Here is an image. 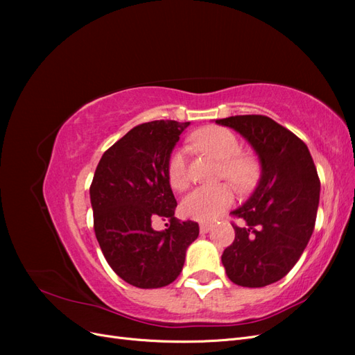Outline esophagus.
I'll return each mask as SVG.
<instances>
[{
  "label": "esophagus",
  "instance_id": "obj_1",
  "mask_svg": "<svg viewBox=\"0 0 355 355\" xmlns=\"http://www.w3.org/2000/svg\"><path fill=\"white\" fill-rule=\"evenodd\" d=\"M211 227H213L211 222H202V223H200V231L201 232H209L211 230Z\"/></svg>",
  "mask_w": 355,
  "mask_h": 355
}]
</instances>
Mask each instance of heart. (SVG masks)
Here are the masks:
<instances>
[{
    "label": "heart",
    "instance_id": "1",
    "mask_svg": "<svg viewBox=\"0 0 355 355\" xmlns=\"http://www.w3.org/2000/svg\"><path fill=\"white\" fill-rule=\"evenodd\" d=\"M197 151L207 154L219 161V176L228 179L239 191L252 189L259 180L261 168L257 159L240 153L239 137L220 125H206L198 128L189 137ZM166 178L171 189L184 191L188 187V167L185 153L175 149L167 158ZM234 201L232 188L227 184L197 188L182 200L180 211L184 216L210 222L227 210Z\"/></svg>",
    "mask_w": 355,
    "mask_h": 355
}]
</instances>
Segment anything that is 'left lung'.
I'll use <instances>...</instances> for the list:
<instances>
[{
  "mask_svg": "<svg viewBox=\"0 0 355 355\" xmlns=\"http://www.w3.org/2000/svg\"><path fill=\"white\" fill-rule=\"evenodd\" d=\"M252 144L262 163L253 196L231 216L235 239L222 254L230 280L263 287L282 280L302 256L315 227L320 178L302 139L266 115L216 120Z\"/></svg>",
  "mask_w": 355,
  "mask_h": 355,
  "instance_id": "1",
  "label": "left lung"
}]
</instances>
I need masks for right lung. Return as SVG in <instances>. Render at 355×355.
<instances>
[{"label": "right lung", "instance_id": "1", "mask_svg": "<svg viewBox=\"0 0 355 355\" xmlns=\"http://www.w3.org/2000/svg\"><path fill=\"white\" fill-rule=\"evenodd\" d=\"M189 123L159 120L133 127L102 155L90 185L93 227L106 262L139 288L168 286L179 277L198 223L175 218L167 158ZM167 220L168 230H153Z\"/></svg>", "mask_w": 355, "mask_h": 355}]
</instances>
